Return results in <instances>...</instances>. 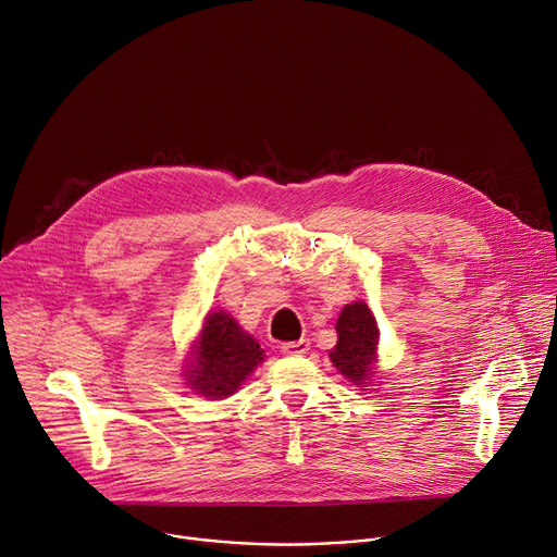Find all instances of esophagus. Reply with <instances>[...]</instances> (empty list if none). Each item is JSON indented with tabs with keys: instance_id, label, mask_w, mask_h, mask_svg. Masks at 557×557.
Returning a JSON list of instances; mask_svg holds the SVG:
<instances>
[{
	"instance_id": "34e87169",
	"label": "esophagus",
	"mask_w": 557,
	"mask_h": 557,
	"mask_svg": "<svg viewBox=\"0 0 557 557\" xmlns=\"http://www.w3.org/2000/svg\"><path fill=\"white\" fill-rule=\"evenodd\" d=\"M284 356H307L311 350V342L309 339H297V342H284L282 346Z\"/></svg>"
}]
</instances>
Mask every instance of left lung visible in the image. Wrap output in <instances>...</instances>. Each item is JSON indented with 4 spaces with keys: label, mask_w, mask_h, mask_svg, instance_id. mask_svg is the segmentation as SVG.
Segmentation results:
<instances>
[{
    "label": "left lung",
    "mask_w": 557,
    "mask_h": 557,
    "mask_svg": "<svg viewBox=\"0 0 557 557\" xmlns=\"http://www.w3.org/2000/svg\"><path fill=\"white\" fill-rule=\"evenodd\" d=\"M337 344L329 352L333 367L356 386L369 384L375 373L380 331L364 301L346 305L335 322Z\"/></svg>",
    "instance_id": "1"
}]
</instances>
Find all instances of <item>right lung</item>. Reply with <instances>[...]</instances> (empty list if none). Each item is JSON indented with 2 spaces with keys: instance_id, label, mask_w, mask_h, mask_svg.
Masks as SVG:
<instances>
[{
  "instance_id": "right-lung-1",
  "label": "right lung",
  "mask_w": 557,
  "mask_h": 557,
  "mask_svg": "<svg viewBox=\"0 0 557 557\" xmlns=\"http://www.w3.org/2000/svg\"><path fill=\"white\" fill-rule=\"evenodd\" d=\"M264 362V348L224 311L209 313L190 346L186 384L195 395L222 399Z\"/></svg>"
}]
</instances>
